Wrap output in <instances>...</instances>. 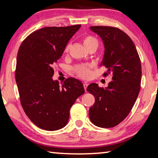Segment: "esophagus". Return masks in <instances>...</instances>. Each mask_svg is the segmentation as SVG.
I'll return each instance as SVG.
<instances>
[{
  "instance_id": "1",
  "label": "esophagus",
  "mask_w": 158,
  "mask_h": 158,
  "mask_svg": "<svg viewBox=\"0 0 158 158\" xmlns=\"http://www.w3.org/2000/svg\"><path fill=\"white\" fill-rule=\"evenodd\" d=\"M87 86H88V84L87 83H84V90H85V91L86 92V88H87Z\"/></svg>"
}]
</instances>
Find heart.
I'll return each mask as SVG.
<instances>
[{"mask_svg": "<svg viewBox=\"0 0 158 158\" xmlns=\"http://www.w3.org/2000/svg\"><path fill=\"white\" fill-rule=\"evenodd\" d=\"M82 41L84 46L87 49L90 51L93 48L97 49L98 46V40L95 38L94 36H91V35H86L85 36L83 39H82ZM70 48V44H68L66 45L65 48L64 49V54L67 55L69 52ZM91 66L90 64H77L75 65L72 70L76 74L77 76L79 77L81 79H89L91 77L92 72H91Z\"/></svg>", "mask_w": 158, "mask_h": 158, "instance_id": "b5f03b06", "label": "heart"}]
</instances>
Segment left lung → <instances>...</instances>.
<instances>
[{"mask_svg":"<svg viewBox=\"0 0 158 158\" xmlns=\"http://www.w3.org/2000/svg\"><path fill=\"white\" fill-rule=\"evenodd\" d=\"M99 35L105 46L102 64L107 68L103 77L112 76L106 89L96 83L86 91L95 97L89 109L91 122L102 128L118 125L131 112L141 89V64L136 46L125 32L110 26L91 27Z\"/></svg>","mask_w":158,"mask_h":158,"instance_id":"obj_1","label":"left lung"}]
</instances>
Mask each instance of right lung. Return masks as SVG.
I'll return each mask as SVG.
<instances>
[{
    "label": "right lung",
    "mask_w": 158,
    "mask_h": 158,
    "mask_svg": "<svg viewBox=\"0 0 158 158\" xmlns=\"http://www.w3.org/2000/svg\"><path fill=\"white\" fill-rule=\"evenodd\" d=\"M81 24L48 27L22 41L17 52L15 79L22 108L39 128L56 131L67 124L69 110L84 94L82 83L72 77L60 86L52 79L53 66Z\"/></svg>",
    "instance_id": "obj_1"
}]
</instances>
